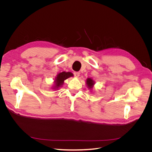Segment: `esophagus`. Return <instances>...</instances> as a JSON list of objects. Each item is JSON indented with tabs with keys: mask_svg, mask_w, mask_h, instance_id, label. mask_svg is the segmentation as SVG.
<instances>
[{
	"mask_svg": "<svg viewBox=\"0 0 152 152\" xmlns=\"http://www.w3.org/2000/svg\"><path fill=\"white\" fill-rule=\"evenodd\" d=\"M79 75H80V73H78V72H74V76L76 77H78L79 76Z\"/></svg>",
	"mask_w": 152,
	"mask_h": 152,
	"instance_id": "obj_1",
	"label": "esophagus"
}]
</instances>
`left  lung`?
Masks as SVG:
<instances>
[{
	"instance_id": "left-lung-1",
	"label": "left lung",
	"mask_w": 152,
	"mask_h": 152,
	"mask_svg": "<svg viewBox=\"0 0 152 152\" xmlns=\"http://www.w3.org/2000/svg\"><path fill=\"white\" fill-rule=\"evenodd\" d=\"M86 84L88 86L89 89H91L93 87V86L94 85V81L92 80L91 78H87L86 80Z\"/></svg>"
}]
</instances>
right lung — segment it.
Instances as JSON below:
<instances>
[{"mask_svg":"<svg viewBox=\"0 0 152 152\" xmlns=\"http://www.w3.org/2000/svg\"><path fill=\"white\" fill-rule=\"evenodd\" d=\"M71 76H73V74H72L71 72L63 71V72H61V73H60L55 79V86L53 89H58V87H61L63 85L64 81Z\"/></svg>","mask_w":152,"mask_h":152,"instance_id":"obj_1","label":"right lung"}]
</instances>
